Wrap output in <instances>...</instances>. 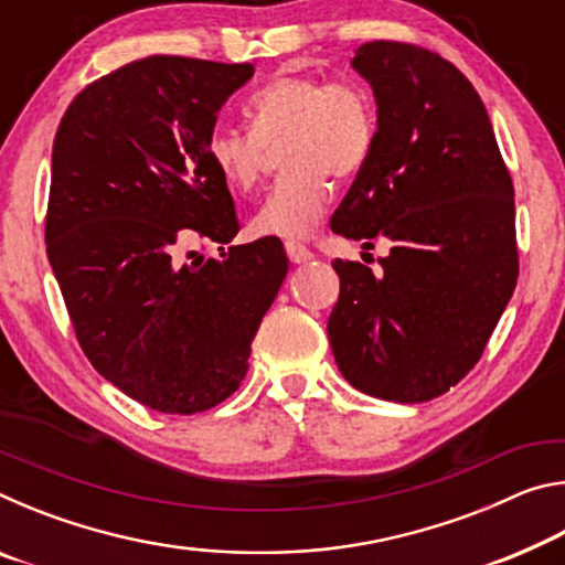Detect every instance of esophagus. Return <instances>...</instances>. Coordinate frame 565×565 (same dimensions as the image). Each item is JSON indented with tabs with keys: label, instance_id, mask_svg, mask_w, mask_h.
<instances>
[{
	"label": "esophagus",
	"instance_id": "1",
	"mask_svg": "<svg viewBox=\"0 0 565 565\" xmlns=\"http://www.w3.org/2000/svg\"><path fill=\"white\" fill-rule=\"evenodd\" d=\"M286 254H289L291 264H306V262L313 259V254L309 252V248L296 244V242H286Z\"/></svg>",
	"mask_w": 565,
	"mask_h": 565
}]
</instances>
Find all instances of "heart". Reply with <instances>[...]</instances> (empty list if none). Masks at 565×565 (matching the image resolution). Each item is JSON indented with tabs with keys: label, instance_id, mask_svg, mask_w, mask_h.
I'll return each instance as SVG.
<instances>
[{
	"label": "heart",
	"instance_id": "b5f03b06",
	"mask_svg": "<svg viewBox=\"0 0 565 565\" xmlns=\"http://www.w3.org/2000/svg\"><path fill=\"white\" fill-rule=\"evenodd\" d=\"M252 131L218 127L206 145L224 184L246 194L259 184L269 151L281 149L286 174L256 209L252 232L303 238L331 204L329 177L349 179L376 145V107L356 82L276 76L246 104Z\"/></svg>",
	"mask_w": 565,
	"mask_h": 565
}]
</instances>
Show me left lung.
I'll return each instance as SVG.
<instances>
[{
  "mask_svg": "<svg viewBox=\"0 0 565 565\" xmlns=\"http://www.w3.org/2000/svg\"><path fill=\"white\" fill-rule=\"evenodd\" d=\"M351 66L376 99V145L331 218L363 248L391 244L374 274L341 279L329 341L363 394L420 404L476 366L519 279L513 184L473 84L401 42L361 44Z\"/></svg>",
  "mask_w": 565,
  "mask_h": 565,
  "instance_id": "8db88e82",
  "label": "left lung"
}]
</instances>
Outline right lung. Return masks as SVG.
<instances>
[{
	"instance_id": "add662e5",
	"label": "right lung",
	"mask_w": 565,
	"mask_h": 565,
	"mask_svg": "<svg viewBox=\"0 0 565 565\" xmlns=\"http://www.w3.org/2000/svg\"><path fill=\"white\" fill-rule=\"evenodd\" d=\"M252 76V64L147 56L76 94L54 137L44 238L76 339L109 384L161 414L234 394L289 271L274 236L223 252L238 222L206 145ZM189 237L223 259L181 265Z\"/></svg>"
}]
</instances>
